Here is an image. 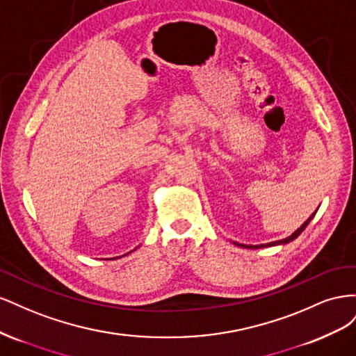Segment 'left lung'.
<instances>
[{
  "mask_svg": "<svg viewBox=\"0 0 356 356\" xmlns=\"http://www.w3.org/2000/svg\"><path fill=\"white\" fill-rule=\"evenodd\" d=\"M315 215V213H314ZM314 215H312V217L303 224V225H301V227L300 229H297L293 234H291L289 236V238H286V239H282V241H277V242H272V243H267V245H260V246H246V245H239V243H236V245H238V246H243V248H254V250H255V248H263V246H272V245H279V243H288V242H291V241H294L296 238H297V236L301 233V232H303L306 227H307V224H309V221L312 220V218H314Z\"/></svg>",
  "mask_w": 356,
  "mask_h": 356,
  "instance_id": "left-lung-1",
  "label": "left lung"
}]
</instances>
